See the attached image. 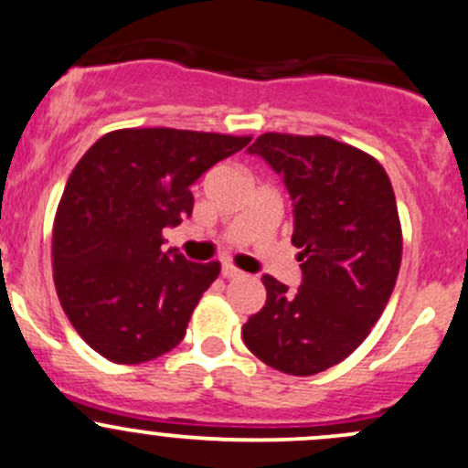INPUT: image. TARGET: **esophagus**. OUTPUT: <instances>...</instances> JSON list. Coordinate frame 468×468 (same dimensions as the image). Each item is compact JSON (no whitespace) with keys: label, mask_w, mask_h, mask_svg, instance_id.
Here are the masks:
<instances>
[{"label":"esophagus","mask_w":468,"mask_h":468,"mask_svg":"<svg viewBox=\"0 0 468 468\" xmlns=\"http://www.w3.org/2000/svg\"><path fill=\"white\" fill-rule=\"evenodd\" d=\"M222 275L226 277V280H235V277H242V271L235 269L233 264H224L222 266Z\"/></svg>","instance_id":"esophagus-1"}]
</instances>
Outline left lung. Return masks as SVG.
Listing matches in <instances>:
<instances>
[{"instance_id": "1", "label": "left lung", "mask_w": 468, "mask_h": 468, "mask_svg": "<svg viewBox=\"0 0 468 468\" xmlns=\"http://www.w3.org/2000/svg\"><path fill=\"white\" fill-rule=\"evenodd\" d=\"M282 176L292 199L295 291L264 275L266 304L244 344L289 376L326 371L367 340L387 309L402 261V226L376 157L326 135L264 133L249 148Z\"/></svg>"}]
</instances>
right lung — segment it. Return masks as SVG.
Masks as SVG:
<instances>
[{"mask_svg": "<svg viewBox=\"0 0 468 468\" xmlns=\"http://www.w3.org/2000/svg\"><path fill=\"white\" fill-rule=\"evenodd\" d=\"M250 137L122 128L100 137L66 182L53 224V280L92 351L142 364L176 348L219 261L162 250V230L193 213L191 186Z\"/></svg>", "mask_w": 468, "mask_h": 468, "instance_id": "obj_1", "label": "right lung"}]
</instances>
